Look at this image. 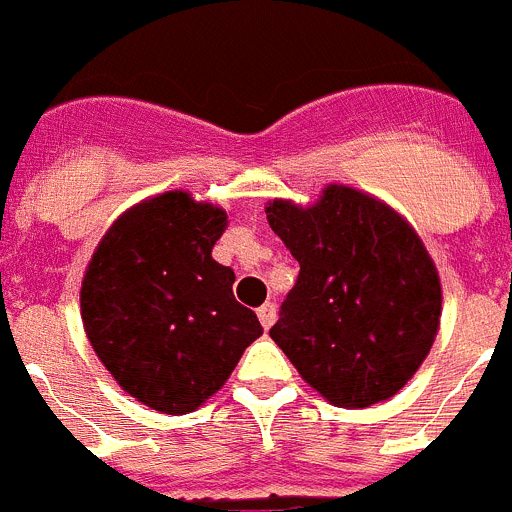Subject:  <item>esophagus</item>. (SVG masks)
<instances>
[{
	"mask_svg": "<svg viewBox=\"0 0 512 512\" xmlns=\"http://www.w3.org/2000/svg\"><path fill=\"white\" fill-rule=\"evenodd\" d=\"M257 319H260V324L265 330H270L275 322V304H262L260 309H257Z\"/></svg>",
	"mask_w": 512,
	"mask_h": 512,
	"instance_id": "esophagus-1",
	"label": "esophagus"
}]
</instances>
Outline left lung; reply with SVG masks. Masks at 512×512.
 <instances>
[{"mask_svg":"<svg viewBox=\"0 0 512 512\" xmlns=\"http://www.w3.org/2000/svg\"><path fill=\"white\" fill-rule=\"evenodd\" d=\"M265 213L301 265L270 330L275 345L335 407L394 397L441 327V278L420 234L389 203L340 182L309 206L275 198Z\"/></svg>","mask_w":512,"mask_h":512,"instance_id":"1","label":"left lung"}]
</instances>
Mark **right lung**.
I'll return each mask as SVG.
<instances>
[{"label":"right lung","instance_id":"add662e5","mask_svg":"<svg viewBox=\"0 0 512 512\" xmlns=\"http://www.w3.org/2000/svg\"><path fill=\"white\" fill-rule=\"evenodd\" d=\"M226 226L221 206L167 190L123 211L84 270L92 350L126 394L164 415L198 410L262 335L231 293L234 270L211 257Z\"/></svg>","mask_w":512,"mask_h":512}]
</instances>
